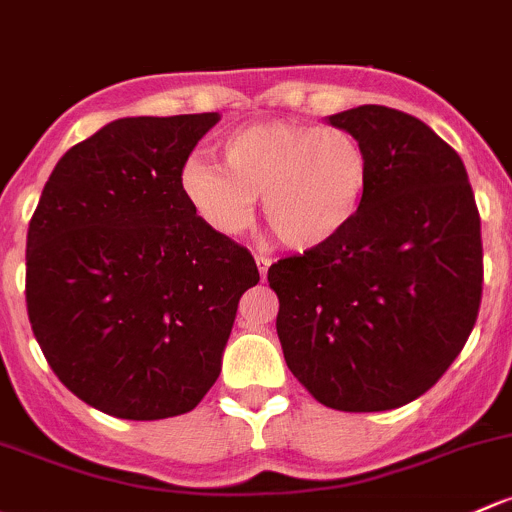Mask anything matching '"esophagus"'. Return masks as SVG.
<instances>
[{
    "label": "esophagus",
    "mask_w": 512,
    "mask_h": 512,
    "mask_svg": "<svg viewBox=\"0 0 512 512\" xmlns=\"http://www.w3.org/2000/svg\"><path fill=\"white\" fill-rule=\"evenodd\" d=\"M255 262H257V270H260V277L265 279L267 270H270V265H272V260H270V257H265V255H257Z\"/></svg>",
    "instance_id": "1"
}]
</instances>
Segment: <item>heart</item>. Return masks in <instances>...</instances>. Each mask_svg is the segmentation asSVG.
I'll list each match as a JSON object with an SVG mask.
<instances>
[{
  "instance_id": "1",
  "label": "heart",
  "mask_w": 512,
  "mask_h": 512,
  "mask_svg": "<svg viewBox=\"0 0 512 512\" xmlns=\"http://www.w3.org/2000/svg\"><path fill=\"white\" fill-rule=\"evenodd\" d=\"M223 165L188 159L181 191L198 218L220 235L250 225L262 198L267 225L284 247L311 252L341 238L363 208L370 159L341 127L260 122L220 144Z\"/></svg>"
}]
</instances>
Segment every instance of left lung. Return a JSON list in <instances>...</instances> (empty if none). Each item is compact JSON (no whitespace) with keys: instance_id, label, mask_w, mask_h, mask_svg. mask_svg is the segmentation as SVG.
Segmentation results:
<instances>
[{"instance_id":"8db88e82","label":"left lung","mask_w":512,"mask_h":512,"mask_svg":"<svg viewBox=\"0 0 512 512\" xmlns=\"http://www.w3.org/2000/svg\"><path fill=\"white\" fill-rule=\"evenodd\" d=\"M328 125L360 139L370 186L341 238L270 267L277 336L321 405L395 410L437 383L471 336L481 218L464 161L422 120L360 105Z\"/></svg>"}]
</instances>
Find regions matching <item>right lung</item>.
<instances>
[{"instance_id": "1", "label": "right lung", "mask_w": 512, "mask_h": 512, "mask_svg": "<svg viewBox=\"0 0 512 512\" xmlns=\"http://www.w3.org/2000/svg\"><path fill=\"white\" fill-rule=\"evenodd\" d=\"M218 112L122 117L48 176L26 235V309L63 385L120 419L191 412L220 375L238 301L260 282L208 228L181 169Z\"/></svg>"}]
</instances>
